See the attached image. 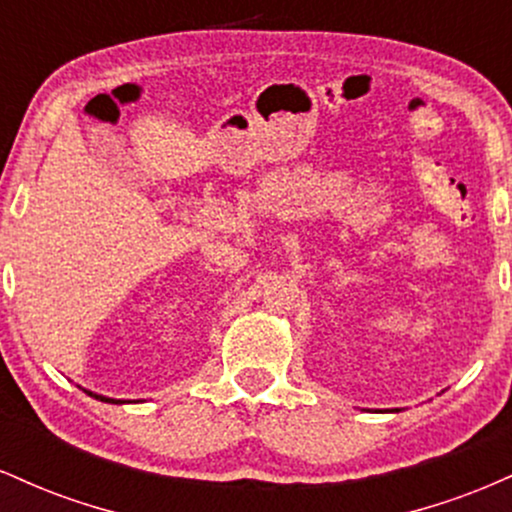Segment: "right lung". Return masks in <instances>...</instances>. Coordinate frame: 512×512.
<instances>
[{"instance_id": "add662e5", "label": "right lung", "mask_w": 512, "mask_h": 512, "mask_svg": "<svg viewBox=\"0 0 512 512\" xmlns=\"http://www.w3.org/2000/svg\"><path fill=\"white\" fill-rule=\"evenodd\" d=\"M96 399H101V402H113L115 404V399H108V397H98V395H93Z\"/></svg>"}]
</instances>
